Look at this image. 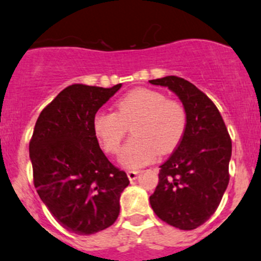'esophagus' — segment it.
Segmentation results:
<instances>
[{
	"label": "esophagus",
	"mask_w": 261,
	"mask_h": 261,
	"mask_svg": "<svg viewBox=\"0 0 261 261\" xmlns=\"http://www.w3.org/2000/svg\"><path fill=\"white\" fill-rule=\"evenodd\" d=\"M140 173L139 171H128L127 172V177L130 181H134V179H136V177H138V174Z\"/></svg>",
	"instance_id": "1"
}]
</instances>
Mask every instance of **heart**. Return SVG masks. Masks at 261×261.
<instances>
[{"label": "heart", "instance_id": "b5f03b06", "mask_svg": "<svg viewBox=\"0 0 261 261\" xmlns=\"http://www.w3.org/2000/svg\"><path fill=\"white\" fill-rule=\"evenodd\" d=\"M187 123V110L179 100L138 88L117 100L116 112H98L93 118V131L107 153L117 154L131 126L134 136L123 148L121 162L128 168H139L158 153L173 151L186 134Z\"/></svg>", "mask_w": 261, "mask_h": 261}]
</instances>
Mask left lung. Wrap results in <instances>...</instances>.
Segmentation results:
<instances>
[{
	"label": "left lung",
	"mask_w": 261,
	"mask_h": 261,
	"mask_svg": "<svg viewBox=\"0 0 261 261\" xmlns=\"http://www.w3.org/2000/svg\"><path fill=\"white\" fill-rule=\"evenodd\" d=\"M150 84L168 87L186 107L189 123L181 144L159 169L150 205L162 221L190 231L214 214L229 182L232 141L211 98L187 80L166 76Z\"/></svg>",
	"instance_id": "1"
}]
</instances>
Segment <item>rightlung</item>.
Instances as JSON below:
<instances>
[{
  "instance_id": "1",
  "label": "right lung",
  "mask_w": 261,
  "mask_h": 261,
  "mask_svg": "<svg viewBox=\"0 0 261 261\" xmlns=\"http://www.w3.org/2000/svg\"><path fill=\"white\" fill-rule=\"evenodd\" d=\"M120 88L70 85L35 122L29 143L33 182L50 214L72 233L89 236L112 226L121 192L130 184L93 131L98 110Z\"/></svg>"
}]
</instances>
